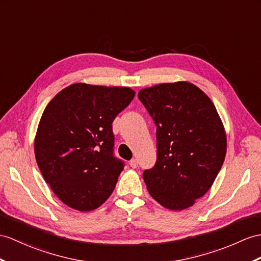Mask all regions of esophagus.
Masks as SVG:
<instances>
[{
	"mask_svg": "<svg viewBox=\"0 0 261 261\" xmlns=\"http://www.w3.org/2000/svg\"><path fill=\"white\" fill-rule=\"evenodd\" d=\"M129 166L132 168H136L138 166V162H137L136 158H133V160L129 162Z\"/></svg>",
	"mask_w": 261,
	"mask_h": 261,
	"instance_id": "1",
	"label": "esophagus"
}]
</instances>
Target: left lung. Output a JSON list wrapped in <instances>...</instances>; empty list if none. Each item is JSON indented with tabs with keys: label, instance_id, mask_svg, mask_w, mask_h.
Returning a JSON list of instances; mask_svg holds the SVG:
<instances>
[{
	"label": "left lung",
	"instance_id": "1",
	"mask_svg": "<svg viewBox=\"0 0 261 261\" xmlns=\"http://www.w3.org/2000/svg\"><path fill=\"white\" fill-rule=\"evenodd\" d=\"M138 98L157 126V161L143 178L148 193L170 211L204 196L224 164L227 138L217 110L189 82L143 88Z\"/></svg>",
	"mask_w": 261,
	"mask_h": 261
}]
</instances>
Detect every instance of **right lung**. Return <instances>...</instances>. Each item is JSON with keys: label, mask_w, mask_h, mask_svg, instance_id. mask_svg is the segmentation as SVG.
<instances>
[{"label": "right lung", "mask_w": 261, "mask_h": 261, "mask_svg": "<svg viewBox=\"0 0 261 261\" xmlns=\"http://www.w3.org/2000/svg\"><path fill=\"white\" fill-rule=\"evenodd\" d=\"M134 96L129 87L76 83L44 110L34 141L36 163L68 207L91 212L112 195L124 169L113 152L112 123Z\"/></svg>", "instance_id": "obj_1"}]
</instances>
